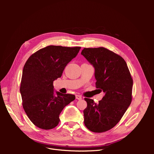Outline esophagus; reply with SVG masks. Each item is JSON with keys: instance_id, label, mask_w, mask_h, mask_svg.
I'll use <instances>...</instances> for the list:
<instances>
[{"instance_id": "1", "label": "esophagus", "mask_w": 154, "mask_h": 154, "mask_svg": "<svg viewBox=\"0 0 154 154\" xmlns=\"http://www.w3.org/2000/svg\"><path fill=\"white\" fill-rule=\"evenodd\" d=\"M76 99H77L78 100H80L82 99V96H80V95H79V94H76Z\"/></svg>"}]
</instances>
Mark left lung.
I'll return each mask as SVG.
<instances>
[{
  "label": "left lung",
  "instance_id": "8db88e82",
  "mask_svg": "<svg viewBox=\"0 0 154 154\" xmlns=\"http://www.w3.org/2000/svg\"><path fill=\"white\" fill-rule=\"evenodd\" d=\"M81 54L94 67L96 88L105 93L98 103L84 99V124L93 132H104L117 125L131 103L132 78L125 60L112 51L84 48Z\"/></svg>",
  "mask_w": 154,
  "mask_h": 154
}]
</instances>
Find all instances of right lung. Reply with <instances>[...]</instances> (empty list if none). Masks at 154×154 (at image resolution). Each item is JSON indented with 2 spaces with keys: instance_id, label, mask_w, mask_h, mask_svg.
I'll return each mask as SVG.
<instances>
[{
  "instance_id": "1",
  "label": "right lung",
  "mask_w": 154,
  "mask_h": 154,
  "mask_svg": "<svg viewBox=\"0 0 154 154\" xmlns=\"http://www.w3.org/2000/svg\"><path fill=\"white\" fill-rule=\"evenodd\" d=\"M80 49L49 45L37 51L26 61L20 92L25 112L37 127L50 130L57 127L64 107L75 100L73 94L54 93L53 82L62 76L65 67Z\"/></svg>"
}]
</instances>
